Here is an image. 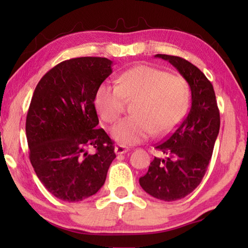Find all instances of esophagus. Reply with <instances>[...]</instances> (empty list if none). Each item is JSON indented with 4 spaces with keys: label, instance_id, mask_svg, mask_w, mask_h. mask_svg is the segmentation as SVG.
Segmentation results:
<instances>
[{
    "label": "esophagus",
    "instance_id": "1",
    "mask_svg": "<svg viewBox=\"0 0 248 248\" xmlns=\"http://www.w3.org/2000/svg\"><path fill=\"white\" fill-rule=\"evenodd\" d=\"M129 151V149L127 148V146H124V145H117L115 148V153L116 154H124L127 153Z\"/></svg>",
    "mask_w": 248,
    "mask_h": 248
}]
</instances>
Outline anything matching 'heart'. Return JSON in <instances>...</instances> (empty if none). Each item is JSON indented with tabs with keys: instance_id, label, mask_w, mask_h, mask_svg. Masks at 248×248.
<instances>
[{
	"instance_id": "obj_1",
	"label": "heart",
	"mask_w": 248,
	"mask_h": 248,
	"mask_svg": "<svg viewBox=\"0 0 248 248\" xmlns=\"http://www.w3.org/2000/svg\"><path fill=\"white\" fill-rule=\"evenodd\" d=\"M134 99V116L111 129V137L124 145L140 143L154 132L165 134L177 127L189 109L190 87L183 77L142 64L121 74L118 85L100 84L94 105L100 118L114 123L123 114L125 100Z\"/></svg>"
}]
</instances>
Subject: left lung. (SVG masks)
Wrapping results in <instances>:
<instances>
[{
	"label": "left lung",
	"mask_w": 248,
	"mask_h": 248,
	"mask_svg": "<svg viewBox=\"0 0 248 248\" xmlns=\"http://www.w3.org/2000/svg\"><path fill=\"white\" fill-rule=\"evenodd\" d=\"M169 61L189 84L191 107L166 141L155 145L164 157H154L140 186L154 198L175 201L194 191L207 171L220 130L215 90L205 75L185 59L156 54Z\"/></svg>",
	"instance_id": "1"
}]
</instances>
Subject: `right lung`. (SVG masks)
I'll use <instances>...</instances> for the list:
<instances>
[{
	"mask_svg": "<svg viewBox=\"0 0 248 248\" xmlns=\"http://www.w3.org/2000/svg\"><path fill=\"white\" fill-rule=\"evenodd\" d=\"M111 65L106 58L70 59L46 73L33 92L26 118L29 159L47 190L63 201L95 195L116 157L114 142L97 128L94 105ZM90 146L95 155L87 152Z\"/></svg>",
	"mask_w": 248,
	"mask_h": 248,
	"instance_id": "right-lung-1",
	"label": "right lung"
}]
</instances>
